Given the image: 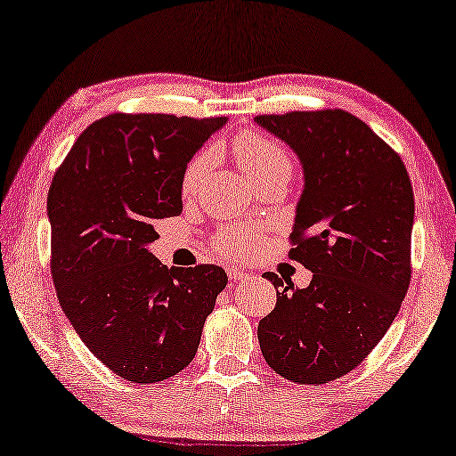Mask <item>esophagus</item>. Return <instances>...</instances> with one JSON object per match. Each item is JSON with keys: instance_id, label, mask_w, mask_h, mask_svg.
<instances>
[{"instance_id": "34e87169", "label": "esophagus", "mask_w": 456, "mask_h": 456, "mask_svg": "<svg viewBox=\"0 0 456 456\" xmlns=\"http://www.w3.org/2000/svg\"><path fill=\"white\" fill-rule=\"evenodd\" d=\"M227 273L231 280H245L248 278V272H243L240 265H227Z\"/></svg>"}]
</instances>
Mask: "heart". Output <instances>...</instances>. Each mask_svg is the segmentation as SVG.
Returning <instances> with one entry per match:
<instances>
[{
    "instance_id": "heart-1",
    "label": "heart",
    "mask_w": 456,
    "mask_h": 456,
    "mask_svg": "<svg viewBox=\"0 0 456 456\" xmlns=\"http://www.w3.org/2000/svg\"><path fill=\"white\" fill-rule=\"evenodd\" d=\"M235 156L240 160L241 168L249 180L259 176L273 175V172H284L290 175L292 162L284 150L276 142L257 132H245L235 140ZM213 162V151H200L197 158H192L186 166L183 175V192L189 197L194 192L200 178L205 176L208 166ZM216 248L227 254H243L249 248V235L243 229H227L216 235Z\"/></svg>"
}]
</instances>
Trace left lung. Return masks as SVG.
Returning a JSON list of instances; mask_svg holds the SVG:
<instances>
[{
	"label": "left lung",
	"mask_w": 456,
	"mask_h": 456,
	"mask_svg": "<svg viewBox=\"0 0 456 456\" xmlns=\"http://www.w3.org/2000/svg\"><path fill=\"white\" fill-rule=\"evenodd\" d=\"M254 121L300 160L290 257L313 272L306 288L264 273L278 302L257 324L259 346L281 378L327 384L370 355L408 292L411 183L402 158L346 111Z\"/></svg>",
	"instance_id": "8db88e82"
}]
</instances>
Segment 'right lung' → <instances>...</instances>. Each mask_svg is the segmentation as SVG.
<instances>
[{
    "mask_svg": "<svg viewBox=\"0 0 456 456\" xmlns=\"http://www.w3.org/2000/svg\"><path fill=\"white\" fill-rule=\"evenodd\" d=\"M227 118L107 115L78 135L48 191L53 280L93 355L134 384H156L197 355L219 265L166 267L156 221L183 213L186 164Z\"/></svg>",
    "mask_w": 456,
    "mask_h": 456,
    "instance_id": "obj_1",
    "label": "right lung"
}]
</instances>
